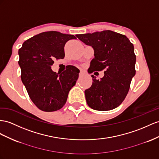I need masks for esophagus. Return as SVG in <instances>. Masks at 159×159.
I'll use <instances>...</instances> for the list:
<instances>
[{"mask_svg":"<svg viewBox=\"0 0 159 159\" xmlns=\"http://www.w3.org/2000/svg\"><path fill=\"white\" fill-rule=\"evenodd\" d=\"M83 75H84V72L82 71V70H80V73H79V76H83Z\"/></svg>","mask_w":159,"mask_h":159,"instance_id":"1","label":"esophagus"}]
</instances>
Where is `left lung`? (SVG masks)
<instances>
[{
	"label": "left lung",
	"mask_w": 159,
	"mask_h": 159,
	"mask_svg": "<svg viewBox=\"0 0 159 159\" xmlns=\"http://www.w3.org/2000/svg\"><path fill=\"white\" fill-rule=\"evenodd\" d=\"M76 37L94 50L89 73L106 68L100 80L91 75V87L84 91L91 108L108 111L123 102L136 74V55L133 44L125 35L110 30L78 34Z\"/></svg>",
	"instance_id": "left-lung-1"
}]
</instances>
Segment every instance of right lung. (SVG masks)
<instances>
[{
  "label": "right lung",
  "mask_w": 159,
  "mask_h": 159,
  "mask_svg": "<svg viewBox=\"0 0 159 159\" xmlns=\"http://www.w3.org/2000/svg\"><path fill=\"white\" fill-rule=\"evenodd\" d=\"M75 35L58 31H46L26 40L19 50L21 80L33 103L41 110L57 111L66 103L80 70L68 65L56 73L51 69L54 60L64 58V47Z\"/></svg>",
  "instance_id": "1"
}]
</instances>
